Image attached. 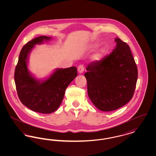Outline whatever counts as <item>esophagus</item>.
Returning <instances> with one entry per match:
<instances>
[{"label":"esophagus","mask_w":156,"mask_h":156,"mask_svg":"<svg viewBox=\"0 0 156 156\" xmlns=\"http://www.w3.org/2000/svg\"><path fill=\"white\" fill-rule=\"evenodd\" d=\"M83 71H84V66H83V65H82V64L80 65L78 67V73L81 74V73L83 72Z\"/></svg>","instance_id":"esophagus-1"}]
</instances>
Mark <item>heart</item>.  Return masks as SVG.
I'll return each instance as SVG.
<instances>
[{
  "mask_svg": "<svg viewBox=\"0 0 156 156\" xmlns=\"http://www.w3.org/2000/svg\"><path fill=\"white\" fill-rule=\"evenodd\" d=\"M104 52V50H101L100 52H98V54H97L95 55L94 58H95V59H98V58H99L102 55V54H103Z\"/></svg>",
  "mask_w": 156,
  "mask_h": 156,
  "instance_id": "b5f03b06",
  "label": "heart"
}]
</instances>
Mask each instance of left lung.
<instances>
[{"label":"left lung","instance_id":"1","mask_svg":"<svg viewBox=\"0 0 156 156\" xmlns=\"http://www.w3.org/2000/svg\"><path fill=\"white\" fill-rule=\"evenodd\" d=\"M115 41L116 48L91 62L84 75L89 98L102 111H115L128 103L137 83V68L130 47L119 38Z\"/></svg>","mask_w":156,"mask_h":156}]
</instances>
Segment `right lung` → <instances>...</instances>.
I'll return each mask as SVG.
<instances>
[{"label": "right lung", "instance_id": "add662e5", "mask_svg": "<svg viewBox=\"0 0 156 156\" xmlns=\"http://www.w3.org/2000/svg\"><path fill=\"white\" fill-rule=\"evenodd\" d=\"M50 37H36L23 47L15 68V85L17 95L24 105L33 111L50 113L61 104L65 91L77 76L75 67L58 69L46 81L40 82L30 75L27 68V56L34 45L41 43Z\"/></svg>", "mask_w": 156, "mask_h": 156}]
</instances>
